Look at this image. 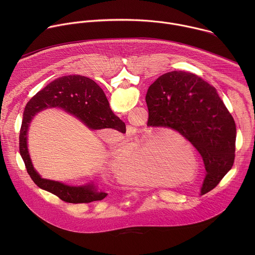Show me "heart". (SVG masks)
Masks as SVG:
<instances>
[{
	"label": "heart",
	"mask_w": 255,
	"mask_h": 255,
	"mask_svg": "<svg viewBox=\"0 0 255 255\" xmlns=\"http://www.w3.org/2000/svg\"><path fill=\"white\" fill-rule=\"evenodd\" d=\"M159 132L152 131L141 141L129 143L125 147L121 141L113 145L110 155L116 156V172L123 181L138 186H148L156 183L158 166L162 162L159 155ZM173 165L174 167H181L186 164L176 160L173 161Z\"/></svg>",
	"instance_id": "1"
}]
</instances>
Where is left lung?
I'll list each match as a JSON object with an SVG mask.
<instances>
[{
  "label": "left lung",
  "mask_w": 255,
  "mask_h": 255,
  "mask_svg": "<svg viewBox=\"0 0 255 255\" xmlns=\"http://www.w3.org/2000/svg\"><path fill=\"white\" fill-rule=\"evenodd\" d=\"M147 125L184 135L200 152L206 176L201 193L220 183L235 158L236 125L216 89L186 71H170L148 89Z\"/></svg>",
  "instance_id": "1"
}]
</instances>
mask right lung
I'll use <instances>...</instances> for the list:
<instances>
[{
	"mask_svg": "<svg viewBox=\"0 0 255 255\" xmlns=\"http://www.w3.org/2000/svg\"><path fill=\"white\" fill-rule=\"evenodd\" d=\"M51 108H59L74 115L92 130L112 128L125 133V123L112 112L104 91L93 80L84 76H64L54 80L32 97L25 107L19 146L27 172L34 183L66 203H92L105 199L108 194L98 191L94 183L68 186L60 181L42 178L35 170L28 150L30 123L36 114Z\"/></svg>",
	"mask_w": 255,
	"mask_h": 255,
	"instance_id": "1",
	"label": "right lung"
}]
</instances>
